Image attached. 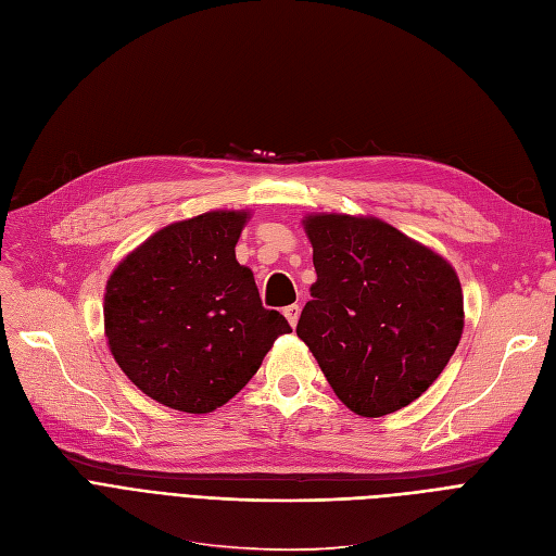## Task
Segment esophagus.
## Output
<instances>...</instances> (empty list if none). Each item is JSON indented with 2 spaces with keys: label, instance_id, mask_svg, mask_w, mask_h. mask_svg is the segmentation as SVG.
<instances>
[{
  "label": "esophagus",
  "instance_id": "34e87169",
  "mask_svg": "<svg viewBox=\"0 0 556 556\" xmlns=\"http://www.w3.org/2000/svg\"><path fill=\"white\" fill-rule=\"evenodd\" d=\"M283 316H286V320L291 323V327H295V325H298V318H300V304H289V306H286Z\"/></svg>",
  "mask_w": 556,
  "mask_h": 556
}]
</instances>
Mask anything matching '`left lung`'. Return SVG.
Segmentation results:
<instances>
[{
    "mask_svg": "<svg viewBox=\"0 0 556 556\" xmlns=\"http://www.w3.org/2000/svg\"><path fill=\"white\" fill-rule=\"evenodd\" d=\"M316 283L298 320L334 394L362 417H384L433 384L463 334L454 267L378 217H304Z\"/></svg>",
    "mask_w": 556,
    "mask_h": 556,
    "instance_id": "1",
    "label": "left lung"
}]
</instances>
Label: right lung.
Instances as JSON below:
<instances>
[{
  "mask_svg": "<svg viewBox=\"0 0 556 556\" xmlns=\"http://www.w3.org/2000/svg\"><path fill=\"white\" fill-rule=\"evenodd\" d=\"M247 211L174 222L123 258L105 289L110 351L143 394L190 415L213 413L252 380L291 325L265 309L236 261Z\"/></svg>",
  "mask_w": 556,
  "mask_h": 556,
  "instance_id": "right-lung-1",
  "label": "right lung"
}]
</instances>
